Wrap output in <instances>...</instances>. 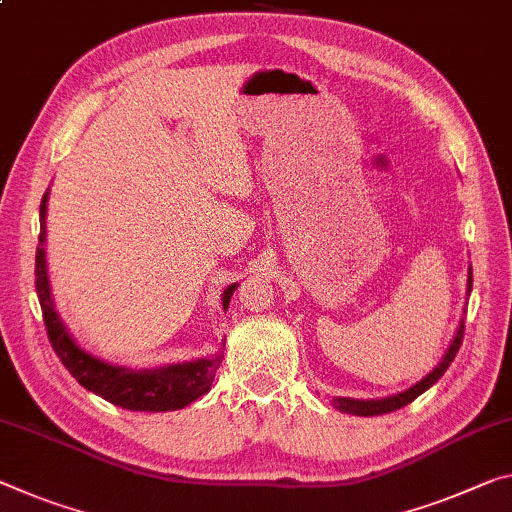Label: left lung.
I'll return each mask as SVG.
<instances>
[{
    "label": "left lung",
    "mask_w": 512,
    "mask_h": 512,
    "mask_svg": "<svg viewBox=\"0 0 512 512\" xmlns=\"http://www.w3.org/2000/svg\"><path fill=\"white\" fill-rule=\"evenodd\" d=\"M469 291H472V266H469V271H467V296H469ZM462 332H465V319H460L456 335H453L451 344H449V348H446V353L442 355V360L437 362V367L431 373H426L419 383L405 389V392L385 396V399H364V401L362 399H346V396H335V399H332V405H335L339 412H346V415H358V417H376V415H387V412L401 410L403 405L415 401L419 394H424L426 389H431L437 380L444 376V371L449 369V364L453 362V358H456L458 348L462 344Z\"/></svg>",
    "instance_id": "8db88e82"
}]
</instances>
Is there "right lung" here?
Here are the masks:
<instances>
[{"label": "right lung", "mask_w": 512, "mask_h": 512, "mask_svg": "<svg viewBox=\"0 0 512 512\" xmlns=\"http://www.w3.org/2000/svg\"><path fill=\"white\" fill-rule=\"evenodd\" d=\"M47 200H50V191H45L43 202H40V237H38V250H36V291L40 307H43V319L47 326V335H50L52 348L59 355L72 376H75L81 387L88 392L102 396L118 408L136 410V412H168L180 410L193 403L200 396H205L212 389L214 376L223 362V348L207 358H198L191 362H177L166 364V367L157 369H132L123 367V364H113L109 360L97 358V355L88 353L81 348L75 337L70 335L66 323H63L61 314L56 312L50 273H47V255H45V237H47ZM239 282L225 287L221 303L227 312L230 307V298L237 289Z\"/></svg>", "instance_id": "add662e5"}]
</instances>
